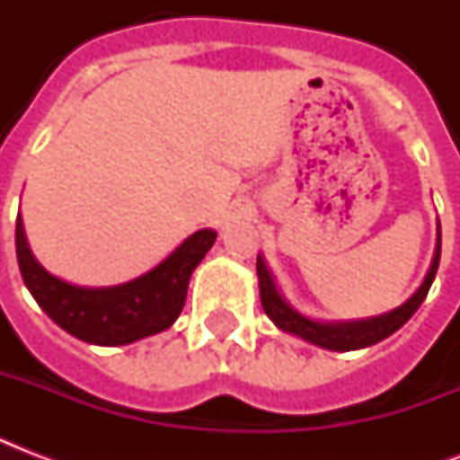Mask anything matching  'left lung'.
I'll return each instance as SVG.
<instances>
[{"mask_svg": "<svg viewBox=\"0 0 460 460\" xmlns=\"http://www.w3.org/2000/svg\"><path fill=\"white\" fill-rule=\"evenodd\" d=\"M439 255H442V229H439V224H437L435 258H432L428 277L422 279L418 291H415L403 305L394 307V310H389V313L385 314H377V317H367V320L317 322L305 317V314H301L298 310H294V307L288 305L287 298L279 294V288L274 284L272 272H270V267L265 265V258H262V255H258L260 301H262L267 317H270L281 332H287V334L301 336L305 341L329 350L367 349L372 343H377L382 341V339H386V336H392L396 329L403 327V324L413 317L415 310H418L420 303L425 301V296H428L432 281H435L437 267H439Z\"/></svg>", "mask_w": 460, "mask_h": 460, "instance_id": "1", "label": "left lung"}]
</instances>
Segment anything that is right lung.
Here are the masks:
<instances>
[{
  "label": "right lung",
  "instance_id": "obj_1",
  "mask_svg": "<svg viewBox=\"0 0 460 460\" xmlns=\"http://www.w3.org/2000/svg\"><path fill=\"white\" fill-rule=\"evenodd\" d=\"M215 238L212 229L195 231L138 279L119 287L85 288L47 272L28 248L21 215L16 219L18 267L28 291L64 332L95 346H124L172 327L186 303L190 274Z\"/></svg>",
  "mask_w": 460,
  "mask_h": 460
}]
</instances>
